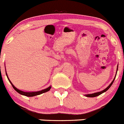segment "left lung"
Instances as JSON below:
<instances>
[{"mask_svg":"<svg viewBox=\"0 0 124 124\" xmlns=\"http://www.w3.org/2000/svg\"><path fill=\"white\" fill-rule=\"evenodd\" d=\"M117 68H118V66H117ZM115 78H116V76H115ZM115 79H113V81L111 82V84H110V85H109L108 86V87H107L105 89V90H102V91H99V92H98V93H93V94H86V96H87V97H90V98H93V97H96V96H98L100 95V94H101L102 93H103L105 92V91H107V90H108L109 88H110V86H111V85H112L113 83L114 80H115Z\"/></svg>","mask_w":124,"mask_h":124,"instance_id":"8db88e82","label":"left lung"}]
</instances>
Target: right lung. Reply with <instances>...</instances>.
<instances>
[{"label": "right lung", "instance_id": "obj_1", "mask_svg": "<svg viewBox=\"0 0 124 124\" xmlns=\"http://www.w3.org/2000/svg\"><path fill=\"white\" fill-rule=\"evenodd\" d=\"M7 78H8V76H7ZM8 80H9V82L11 83V84L12 86H13V88H14V90H15L16 91H17V92H18L19 94H22V95L26 96H28V97H32V96H34L39 95V94H42V93H45V92H47V91H48L51 88V86H49V87L47 88L44 89V90H41V91H36V92H25V91H21V90H18L17 88H16L15 86H14V85H13V84H12L11 82L9 80V79H8Z\"/></svg>", "mask_w": 124, "mask_h": 124}]
</instances>
